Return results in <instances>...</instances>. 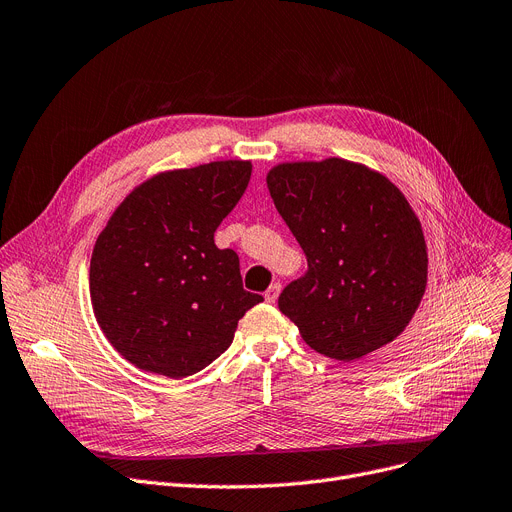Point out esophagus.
I'll list each match as a JSON object with an SVG mask.
<instances>
[{
    "mask_svg": "<svg viewBox=\"0 0 512 512\" xmlns=\"http://www.w3.org/2000/svg\"><path fill=\"white\" fill-rule=\"evenodd\" d=\"M280 290H282V286H280L278 282H274L270 288L265 290V301H267V303H276V301H278V294H280Z\"/></svg>",
    "mask_w": 512,
    "mask_h": 512,
    "instance_id": "1",
    "label": "esophagus"
}]
</instances>
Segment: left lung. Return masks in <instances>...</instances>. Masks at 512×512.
<instances>
[{
	"label": "left lung",
	"instance_id": "left-lung-1",
	"mask_svg": "<svg viewBox=\"0 0 512 512\" xmlns=\"http://www.w3.org/2000/svg\"><path fill=\"white\" fill-rule=\"evenodd\" d=\"M267 188L307 257L278 307L313 351L355 361L405 332L427 284L425 238L405 195L340 157L280 164Z\"/></svg>",
	"mask_w": 512,
	"mask_h": 512
}]
</instances>
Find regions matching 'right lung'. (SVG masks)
Here are the masks:
<instances>
[{
    "instance_id": "right-lung-1",
    "label": "right lung",
    "mask_w": 512,
    "mask_h": 512,
    "mask_svg": "<svg viewBox=\"0 0 512 512\" xmlns=\"http://www.w3.org/2000/svg\"><path fill=\"white\" fill-rule=\"evenodd\" d=\"M251 180V161L155 174L118 205L89 270L97 324L139 369L186 378L232 344L263 301L242 288L238 255L213 234Z\"/></svg>"
}]
</instances>
